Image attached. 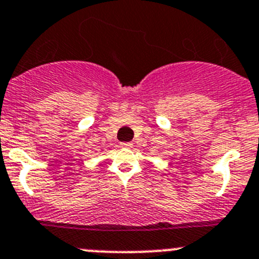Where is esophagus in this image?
<instances>
[{"instance_id": "34e87169", "label": "esophagus", "mask_w": 259, "mask_h": 259, "mask_svg": "<svg viewBox=\"0 0 259 259\" xmlns=\"http://www.w3.org/2000/svg\"><path fill=\"white\" fill-rule=\"evenodd\" d=\"M121 147L122 148H132L133 143H130V142H125V143H121Z\"/></svg>"}]
</instances>
